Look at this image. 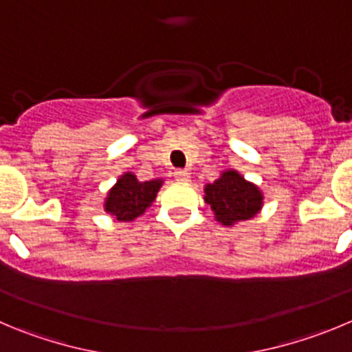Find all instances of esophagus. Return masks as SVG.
<instances>
[{
	"mask_svg": "<svg viewBox=\"0 0 352 352\" xmlns=\"http://www.w3.org/2000/svg\"><path fill=\"white\" fill-rule=\"evenodd\" d=\"M173 177H175V180H179V182H186V180H189V172H187V170H175V172H173Z\"/></svg>",
	"mask_w": 352,
	"mask_h": 352,
	"instance_id": "obj_1",
	"label": "esophagus"
}]
</instances>
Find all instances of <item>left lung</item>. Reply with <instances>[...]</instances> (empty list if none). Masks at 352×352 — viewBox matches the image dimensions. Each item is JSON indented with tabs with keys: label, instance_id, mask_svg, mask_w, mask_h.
<instances>
[{
	"label": "left lung",
	"instance_id": "obj_1",
	"mask_svg": "<svg viewBox=\"0 0 352 352\" xmlns=\"http://www.w3.org/2000/svg\"><path fill=\"white\" fill-rule=\"evenodd\" d=\"M258 187L243 179L234 170L222 173L213 184L205 186V201L212 206L215 219L222 226L248 221L262 208Z\"/></svg>",
	"mask_w": 352,
	"mask_h": 352
}]
</instances>
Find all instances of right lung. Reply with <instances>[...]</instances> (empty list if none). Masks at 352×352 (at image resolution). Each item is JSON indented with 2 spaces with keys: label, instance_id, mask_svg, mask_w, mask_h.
I'll use <instances>...</instances> for the list:
<instances>
[{
  "label": "right lung",
  "instance_id": "1",
  "mask_svg": "<svg viewBox=\"0 0 352 352\" xmlns=\"http://www.w3.org/2000/svg\"><path fill=\"white\" fill-rule=\"evenodd\" d=\"M161 186H163L161 179L139 182L133 173H124L118 179L116 186L107 195L106 205H104L106 212H109L120 222L135 221L156 199Z\"/></svg>",
  "mask_w": 352,
  "mask_h": 352
}]
</instances>
